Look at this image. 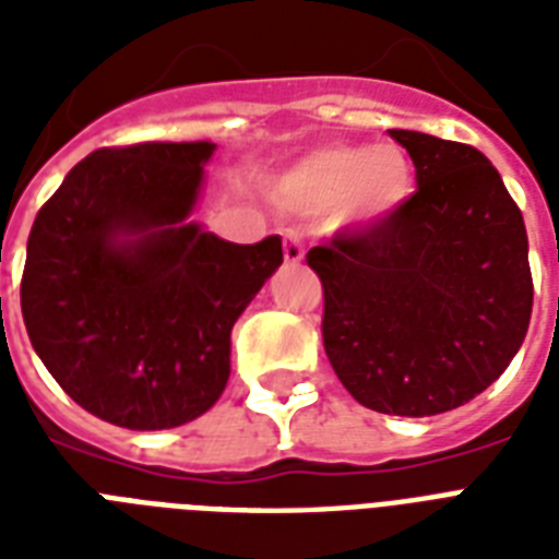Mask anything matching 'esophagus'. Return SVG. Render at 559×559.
<instances>
[{
  "label": "esophagus",
  "mask_w": 559,
  "mask_h": 559,
  "mask_svg": "<svg viewBox=\"0 0 559 559\" xmlns=\"http://www.w3.org/2000/svg\"><path fill=\"white\" fill-rule=\"evenodd\" d=\"M301 258H305V237L296 228H287L284 231V261L298 263Z\"/></svg>",
  "instance_id": "1"
}]
</instances>
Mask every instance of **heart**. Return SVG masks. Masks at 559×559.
Segmentation results:
<instances>
[{
	"label": "heart",
	"instance_id": "heart-1",
	"mask_svg": "<svg viewBox=\"0 0 559 559\" xmlns=\"http://www.w3.org/2000/svg\"><path fill=\"white\" fill-rule=\"evenodd\" d=\"M278 202L298 214L342 211L350 223L394 217L415 193V168L397 144H331L281 177Z\"/></svg>",
	"mask_w": 559,
	"mask_h": 559
}]
</instances>
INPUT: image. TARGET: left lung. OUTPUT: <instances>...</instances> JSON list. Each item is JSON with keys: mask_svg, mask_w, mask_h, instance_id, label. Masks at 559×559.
<instances>
[{"mask_svg": "<svg viewBox=\"0 0 559 559\" xmlns=\"http://www.w3.org/2000/svg\"><path fill=\"white\" fill-rule=\"evenodd\" d=\"M417 191L394 217L340 228L307 252L324 289V354L362 406L441 415L499 380L534 307L528 235L476 147L389 130Z\"/></svg>", "mask_w": 559, "mask_h": 559, "instance_id": "left-lung-1", "label": "left lung"}]
</instances>
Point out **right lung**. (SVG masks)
<instances>
[{
	"label": "right lung",
	"mask_w": 559,
	"mask_h": 559,
	"mask_svg": "<svg viewBox=\"0 0 559 559\" xmlns=\"http://www.w3.org/2000/svg\"><path fill=\"white\" fill-rule=\"evenodd\" d=\"M211 142L100 147L28 235L25 331L69 397L124 429H174L228 382L231 328L284 261L281 237L228 243L188 214Z\"/></svg>",
	"instance_id": "1"
}]
</instances>
